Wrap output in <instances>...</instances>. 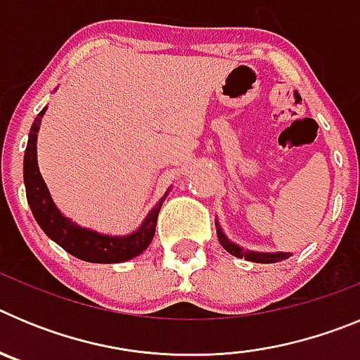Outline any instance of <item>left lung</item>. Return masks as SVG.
I'll return each mask as SVG.
<instances>
[{"label":"left lung","mask_w":360,"mask_h":360,"mask_svg":"<svg viewBox=\"0 0 360 360\" xmlns=\"http://www.w3.org/2000/svg\"><path fill=\"white\" fill-rule=\"evenodd\" d=\"M216 234H218V241L221 243V247H224L229 254H232V256H236V257H245L247 262L278 263L292 256L290 252H256V250H245L243 247H240V245L234 243V241H231L227 236H225L224 229L219 227L218 219H216Z\"/></svg>","instance_id":"1"}]
</instances>
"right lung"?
Masks as SVG:
<instances>
[{"label": "right lung", "instance_id": "obj_1", "mask_svg": "<svg viewBox=\"0 0 360 360\" xmlns=\"http://www.w3.org/2000/svg\"><path fill=\"white\" fill-rule=\"evenodd\" d=\"M44 111H46V108L41 110V113L32 124L23 160V180L25 189H27V200L37 225L43 229V232L50 240L56 241L66 252L79 257L82 262L122 263L144 252L149 243H151L153 236H155L158 212H160L164 200L169 195L171 187L158 200L157 205L148 212L141 227L126 234V236H111V234H103V232L75 224L59 211L52 195H50L49 187H46L43 176H41L39 165H37V133H39L41 119H43Z\"/></svg>", "mask_w": 360, "mask_h": 360}]
</instances>
